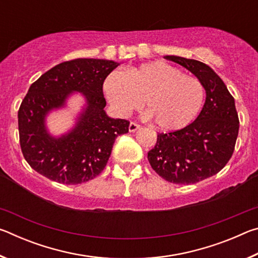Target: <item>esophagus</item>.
<instances>
[{
    "instance_id": "1",
    "label": "esophagus",
    "mask_w": 258,
    "mask_h": 258,
    "mask_svg": "<svg viewBox=\"0 0 258 258\" xmlns=\"http://www.w3.org/2000/svg\"><path fill=\"white\" fill-rule=\"evenodd\" d=\"M138 130H140V125H138V124H135V123H131L130 124V126H128V131L130 132H135V131H138Z\"/></svg>"
}]
</instances>
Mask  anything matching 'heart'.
<instances>
[{
  "label": "heart",
  "mask_w": 258,
  "mask_h": 258,
  "mask_svg": "<svg viewBox=\"0 0 258 258\" xmlns=\"http://www.w3.org/2000/svg\"><path fill=\"white\" fill-rule=\"evenodd\" d=\"M108 101L126 117L143 104L146 117L161 131H177L189 125L205 101V89L197 77L164 61H154L126 74L113 72L103 84Z\"/></svg>",
  "instance_id": "1"
}]
</instances>
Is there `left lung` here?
<instances>
[{
    "mask_svg": "<svg viewBox=\"0 0 258 258\" xmlns=\"http://www.w3.org/2000/svg\"><path fill=\"white\" fill-rule=\"evenodd\" d=\"M203 83L206 99L195 121L184 128L157 135L148 160L164 180L175 184H194L215 175L233 154L239 118L232 95L221 77L198 60L166 55Z\"/></svg>",
    "mask_w": 258,
    "mask_h": 258,
    "instance_id": "obj_1",
    "label": "left lung"
}]
</instances>
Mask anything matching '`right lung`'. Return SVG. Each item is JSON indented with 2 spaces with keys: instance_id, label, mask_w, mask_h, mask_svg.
I'll list each match as a JSON object with an SVG mask.
<instances>
[{
  "instance_id": "right-lung-1",
  "label": "right lung",
  "mask_w": 258,
  "mask_h": 258,
  "mask_svg": "<svg viewBox=\"0 0 258 258\" xmlns=\"http://www.w3.org/2000/svg\"><path fill=\"white\" fill-rule=\"evenodd\" d=\"M119 64L104 59L64 61L30 85L18 111L20 147L30 167L62 184H81L103 171L116 138L130 126L104 110L103 82ZM74 93L86 102L73 127L55 137L47 128V116L67 107Z\"/></svg>"
}]
</instances>
